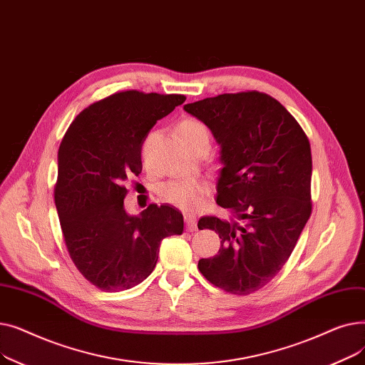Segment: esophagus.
Listing matches in <instances>:
<instances>
[{"instance_id": "esophagus-1", "label": "esophagus", "mask_w": 365, "mask_h": 365, "mask_svg": "<svg viewBox=\"0 0 365 365\" xmlns=\"http://www.w3.org/2000/svg\"><path fill=\"white\" fill-rule=\"evenodd\" d=\"M185 223L189 232L197 231V217L192 215H185Z\"/></svg>"}]
</instances>
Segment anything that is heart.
I'll return each mask as SVG.
<instances>
[{
	"label": "heart",
	"instance_id": "obj_1",
	"mask_svg": "<svg viewBox=\"0 0 365 365\" xmlns=\"http://www.w3.org/2000/svg\"><path fill=\"white\" fill-rule=\"evenodd\" d=\"M179 134L185 145H194L198 142L210 145L208 130L198 120H183L179 125ZM207 190V183L201 180H171L158 187V195L165 204L182 210H194L201 204Z\"/></svg>",
	"mask_w": 365,
	"mask_h": 365
}]
</instances>
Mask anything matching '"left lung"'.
Instances as JSON below:
<instances>
[{
	"label": "left lung",
	"instance_id": "left-lung-1",
	"mask_svg": "<svg viewBox=\"0 0 365 365\" xmlns=\"http://www.w3.org/2000/svg\"><path fill=\"white\" fill-rule=\"evenodd\" d=\"M183 109L212 130L220 145L216 202L231 217L200 219L216 231L219 255L200 272L219 289L247 296L289 260L312 210L311 145L278 101L259 91L225 93Z\"/></svg>",
	"mask_w": 365,
	"mask_h": 365
}]
</instances>
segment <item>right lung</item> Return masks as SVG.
Listing matches in <instances>:
<instances>
[{
	"instance_id": "right-lung-1",
	"label": "right lung",
	"mask_w": 365,
	"mask_h": 365,
	"mask_svg": "<svg viewBox=\"0 0 365 365\" xmlns=\"http://www.w3.org/2000/svg\"><path fill=\"white\" fill-rule=\"evenodd\" d=\"M185 101L182 94L115 93L76 115L61 143L54 202L65 244L102 292L140 284L157 264L161 241L183 232V216L171 205L150 204L130 216L124 185L140 175L150 128Z\"/></svg>"
}]
</instances>
